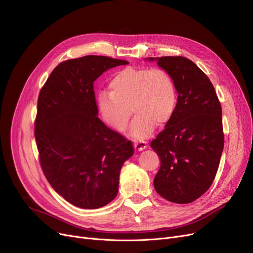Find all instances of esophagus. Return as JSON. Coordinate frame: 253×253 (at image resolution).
Segmentation results:
<instances>
[{"mask_svg":"<svg viewBox=\"0 0 253 253\" xmlns=\"http://www.w3.org/2000/svg\"><path fill=\"white\" fill-rule=\"evenodd\" d=\"M134 148L137 150V151H142L144 150L145 148L148 147V142L144 141V140H138V139H134Z\"/></svg>","mask_w":253,"mask_h":253,"instance_id":"esophagus-1","label":"esophagus"}]
</instances>
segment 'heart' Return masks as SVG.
<instances>
[{
	"mask_svg": "<svg viewBox=\"0 0 253 253\" xmlns=\"http://www.w3.org/2000/svg\"><path fill=\"white\" fill-rule=\"evenodd\" d=\"M110 91L98 95V106L104 121L117 130H123L133 112L131 134L147 137L155 123L164 125L176 108L177 94L173 79L163 69L127 68L117 72L109 82Z\"/></svg>",
	"mask_w": 253,
	"mask_h": 253,
	"instance_id": "heart-1",
	"label": "heart"
}]
</instances>
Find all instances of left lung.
<instances>
[{
	"instance_id": "8db88e82",
	"label": "left lung",
	"mask_w": 253,
	"mask_h": 253,
	"mask_svg": "<svg viewBox=\"0 0 253 253\" xmlns=\"http://www.w3.org/2000/svg\"><path fill=\"white\" fill-rule=\"evenodd\" d=\"M156 60L173 79L178 97L173 116L151 141L161 162L154 187L166 200L187 204L200 198L215 178L224 144L221 105L209 78L192 60Z\"/></svg>"
}]
</instances>
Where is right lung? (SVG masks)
I'll use <instances>...</instances> for the list:
<instances>
[{
  "instance_id": "right-lung-1",
  "label": "right lung",
  "mask_w": 253,
  "mask_h": 253,
  "mask_svg": "<svg viewBox=\"0 0 253 253\" xmlns=\"http://www.w3.org/2000/svg\"><path fill=\"white\" fill-rule=\"evenodd\" d=\"M127 61L87 55L60 62L40 91L35 138L43 173L71 204L96 209L114 200L132 141L97 117L93 83Z\"/></svg>"
}]
</instances>
